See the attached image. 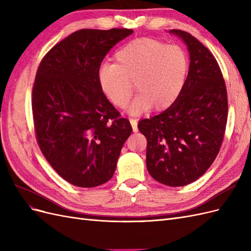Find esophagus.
Masks as SVG:
<instances>
[{
	"mask_svg": "<svg viewBox=\"0 0 251 251\" xmlns=\"http://www.w3.org/2000/svg\"><path fill=\"white\" fill-rule=\"evenodd\" d=\"M130 123H131L132 127H133V132H134V133L138 132V127H137L138 120H137V119H135V118H131V119H130Z\"/></svg>",
	"mask_w": 251,
	"mask_h": 251,
	"instance_id": "esophagus-1",
	"label": "esophagus"
}]
</instances>
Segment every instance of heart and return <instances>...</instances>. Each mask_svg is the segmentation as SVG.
<instances>
[{
    "instance_id": "heart-1",
    "label": "heart",
    "mask_w": 251,
    "mask_h": 251,
    "mask_svg": "<svg viewBox=\"0 0 251 251\" xmlns=\"http://www.w3.org/2000/svg\"><path fill=\"white\" fill-rule=\"evenodd\" d=\"M115 64L103 63L97 72L98 85L108 100L123 108L134 87L138 94L128 104L131 114L153 108L161 111L172 105L185 85L188 56L177 45H166L149 37L136 39L119 48Z\"/></svg>"
}]
</instances>
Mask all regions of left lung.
<instances>
[{
    "label": "left lung",
    "instance_id": "obj_1",
    "mask_svg": "<svg viewBox=\"0 0 251 251\" xmlns=\"http://www.w3.org/2000/svg\"><path fill=\"white\" fill-rule=\"evenodd\" d=\"M189 52L188 74L171 107L138 123L146 136L147 168L156 181L184 186L199 179L216 159L227 121V93L222 72L210 51L182 30L173 29Z\"/></svg>",
    "mask_w": 251,
    "mask_h": 251
}]
</instances>
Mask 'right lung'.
Listing matches in <instances>:
<instances>
[{"instance_id": "obj_1", "label": "right lung", "mask_w": 251, "mask_h": 251, "mask_svg": "<svg viewBox=\"0 0 251 251\" xmlns=\"http://www.w3.org/2000/svg\"><path fill=\"white\" fill-rule=\"evenodd\" d=\"M132 29H81L56 44L36 72L32 112L36 139L53 169L69 183L94 187L109 181L130 121L104 96L97 72L107 53Z\"/></svg>"}]
</instances>
